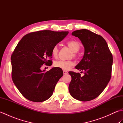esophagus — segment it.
Returning <instances> with one entry per match:
<instances>
[{"instance_id": "esophagus-1", "label": "esophagus", "mask_w": 123, "mask_h": 123, "mask_svg": "<svg viewBox=\"0 0 123 123\" xmlns=\"http://www.w3.org/2000/svg\"><path fill=\"white\" fill-rule=\"evenodd\" d=\"M63 74H68V72L67 71H65V70H63Z\"/></svg>"}]
</instances>
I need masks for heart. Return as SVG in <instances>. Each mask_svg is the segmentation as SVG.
Segmentation results:
<instances>
[{"label":"heart","mask_w":123,"mask_h":123,"mask_svg":"<svg viewBox=\"0 0 123 123\" xmlns=\"http://www.w3.org/2000/svg\"><path fill=\"white\" fill-rule=\"evenodd\" d=\"M67 45L73 51V54H71V57H77V52L79 51L81 48L80 44L76 41H70L68 42ZM59 54V48L57 46H54L52 50V54L55 58L57 57ZM54 66L64 70H67L70 69V68L74 65V62L72 61H63L59 60L54 62Z\"/></svg>","instance_id":"b5f03b06"}]
</instances>
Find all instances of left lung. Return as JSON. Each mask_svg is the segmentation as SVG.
Listing matches in <instances>:
<instances>
[{"label": "left lung", "instance_id": "left-lung-1", "mask_svg": "<svg viewBox=\"0 0 123 123\" xmlns=\"http://www.w3.org/2000/svg\"><path fill=\"white\" fill-rule=\"evenodd\" d=\"M72 35L79 38L85 48L83 58L75 67L85 75L69 72L71 77L69 90L75 99L90 101L100 95L110 81L113 55L100 35L86 29L75 31Z\"/></svg>", "mask_w": 123, "mask_h": 123}]
</instances>
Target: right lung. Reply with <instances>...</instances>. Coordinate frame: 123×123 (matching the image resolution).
<instances>
[{
    "label": "right lung",
    "mask_w": 123,
    "mask_h": 123,
    "mask_svg": "<svg viewBox=\"0 0 123 123\" xmlns=\"http://www.w3.org/2000/svg\"><path fill=\"white\" fill-rule=\"evenodd\" d=\"M68 32L44 30L34 32L23 36L11 56L13 82L22 95L28 100L42 102L52 95L63 71L53 68L45 72L43 64H52V50Z\"/></svg>",
    "instance_id": "right-lung-1"
}]
</instances>
